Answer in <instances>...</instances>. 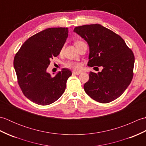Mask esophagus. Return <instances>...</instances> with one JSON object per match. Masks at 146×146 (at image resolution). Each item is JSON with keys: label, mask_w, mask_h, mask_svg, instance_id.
<instances>
[{"label": "esophagus", "mask_w": 146, "mask_h": 146, "mask_svg": "<svg viewBox=\"0 0 146 146\" xmlns=\"http://www.w3.org/2000/svg\"><path fill=\"white\" fill-rule=\"evenodd\" d=\"M80 73H81V72H80V71H73V74H74V75H79Z\"/></svg>", "instance_id": "1"}]
</instances>
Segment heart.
Here are the masks:
<instances>
[{"label":"heart","mask_w":146,"mask_h":146,"mask_svg":"<svg viewBox=\"0 0 146 146\" xmlns=\"http://www.w3.org/2000/svg\"><path fill=\"white\" fill-rule=\"evenodd\" d=\"M83 42V41H77L75 42V45H78L80 43ZM63 48L61 49V52L63 51ZM65 66L68 68H70V69H73L75 70H80L82 67V64L80 63H78V62H68L65 64Z\"/></svg>","instance_id":"1"}]
</instances>
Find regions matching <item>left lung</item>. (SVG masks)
Wrapping results in <instances>:
<instances>
[{
    "label": "left lung",
    "instance_id": "8db88e82",
    "mask_svg": "<svg viewBox=\"0 0 146 146\" xmlns=\"http://www.w3.org/2000/svg\"><path fill=\"white\" fill-rule=\"evenodd\" d=\"M74 32L87 42L88 66H103L101 72L90 71L84 90L92 99L109 103L122 95L134 75V54L121 37L100 24L76 27Z\"/></svg>",
    "mask_w": 146,
    "mask_h": 146
}]
</instances>
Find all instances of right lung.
<instances>
[{
	"label": "right lung",
	"instance_id": "add662e5",
	"mask_svg": "<svg viewBox=\"0 0 146 146\" xmlns=\"http://www.w3.org/2000/svg\"><path fill=\"white\" fill-rule=\"evenodd\" d=\"M67 27H51L30 37L14 59L17 82L23 94L35 104L47 105L63 95L71 71L63 68L54 76L46 70L59 55L68 38Z\"/></svg>",
	"mask_w": 146,
	"mask_h": 146
}]
</instances>
